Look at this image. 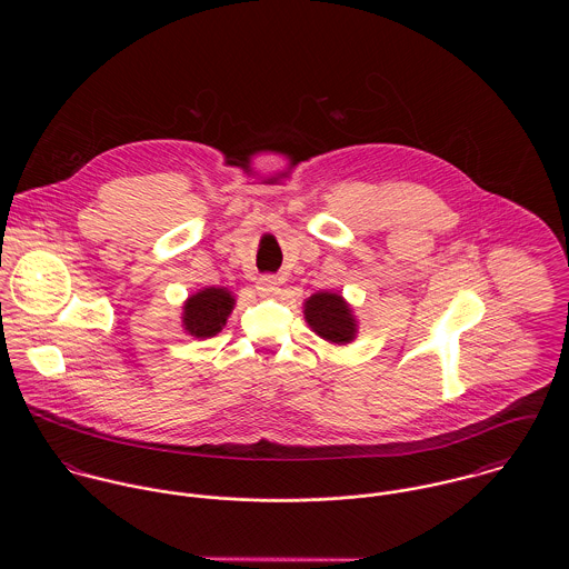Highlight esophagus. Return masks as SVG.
Segmentation results:
<instances>
[{
    "instance_id": "34e87169",
    "label": "esophagus",
    "mask_w": 569,
    "mask_h": 569,
    "mask_svg": "<svg viewBox=\"0 0 569 569\" xmlns=\"http://www.w3.org/2000/svg\"><path fill=\"white\" fill-rule=\"evenodd\" d=\"M280 278H276V276H260L258 278V282H256V289H258V293H262V296H276L278 291H280Z\"/></svg>"
}]
</instances>
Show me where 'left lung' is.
Listing matches in <instances>:
<instances>
[{"label": "left lung", "instance_id": "8db88e82", "mask_svg": "<svg viewBox=\"0 0 569 569\" xmlns=\"http://www.w3.org/2000/svg\"><path fill=\"white\" fill-rule=\"evenodd\" d=\"M305 320L311 330L328 343L346 346L352 343L359 322L352 307L337 291H318L305 300Z\"/></svg>", "mask_w": 569, "mask_h": 569}]
</instances>
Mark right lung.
Here are the masks:
<instances>
[{"instance_id": "right-lung-1", "label": "right lung", "mask_w": 569, "mask_h": 569, "mask_svg": "<svg viewBox=\"0 0 569 569\" xmlns=\"http://www.w3.org/2000/svg\"><path fill=\"white\" fill-rule=\"evenodd\" d=\"M237 305L228 287H203L188 296L181 311L183 332L194 339H208L223 330Z\"/></svg>"}]
</instances>
